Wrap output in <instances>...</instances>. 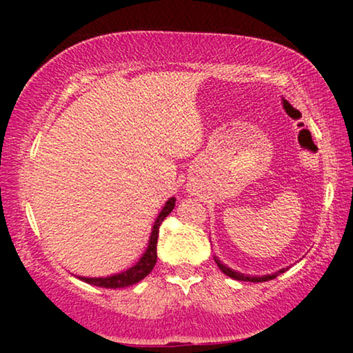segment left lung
<instances>
[{
    "instance_id": "8db88e82",
    "label": "left lung",
    "mask_w": 353,
    "mask_h": 353,
    "mask_svg": "<svg viewBox=\"0 0 353 353\" xmlns=\"http://www.w3.org/2000/svg\"><path fill=\"white\" fill-rule=\"evenodd\" d=\"M215 263L219 265V268L221 270V272H223L226 276H230V278H233V279H238V281H250V283H262V281H270V279H273V278H276L278 274H281V273H284L286 272V270H279V272H276V273H273V274H265V276H248V274H243V273H239V272H234V270H231V268H228L226 267V265H223L220 262L219 259L215 257Z\"/></svg>"
}]
</instances>
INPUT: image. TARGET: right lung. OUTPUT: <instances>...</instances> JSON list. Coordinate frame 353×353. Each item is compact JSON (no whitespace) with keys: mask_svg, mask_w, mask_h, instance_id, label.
Wrapping results in <instances>:
<instances>
[{"mask_svg":"<svg viewBox=\"0 0 353 353\" xmlns=\"http://www.w3.org/2000/svg\"><path fill=\"white\" fill-rule=\"evenodd\" d=\"M175 197H170L163 205V209L159 216L156 219V223L152 226V233L151 238H149V244L146 252L143 254V257L139 259V262L137 265H133L132 268H128L127 272L119 273V274H112V276H105V278H83L79 276L81 281L93 284V286H99V288H109V289H117V288H127L132 286V284H137L138 281H141L143 278H146L149 273L152 272L154 265L157 262V238H159V226L162 225V221L165 220V216L170 214L175 207Z\"/></svg>","mask_w":353,"mask_h":353,"instance_id":"right-lung-1","label":"right lung"}]
</instances>
